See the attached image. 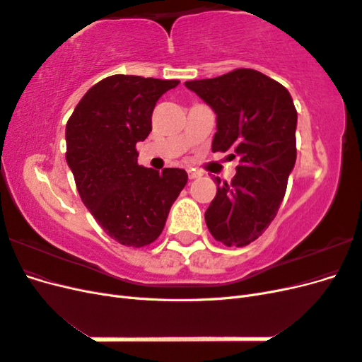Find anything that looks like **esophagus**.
I'll list each match as a JSON object with an SVG mask.
<instances>
[{"label":"esophagus","mask_w":362,"mask_h":362,"mask_svg":"<svg viewBox=\"0 0 362 362\" xmlns=\"http://www.w3.org/2000/svg\"><path fill=\"white\" fill-rule=\"evenodd\" d=\"M187 173H189V178H190V180H196V178L202 177V173H201L199 170H194V169H190Z\"/></svg>","instance_id":"esophagus-1"}]
</instances>
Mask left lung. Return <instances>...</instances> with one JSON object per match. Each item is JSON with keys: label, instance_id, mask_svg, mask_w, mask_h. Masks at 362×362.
Returning a JSON list of instances; mask_svg holds the SVG:
<instances>
[{"label": "left lung", "instance_id": "left-lung-1", "mask_svg": "<svg viewBox=\"0 0 362 362\" xmlns=\"http://www.w3.org/2000/svg\"><path fill=\"white\" fill-rule=\"evenodd\" d=\"M185 87L217 115L213 152L233 149L240 164L231 182L216 178L205 222L217 242L242 247L275 218L296 163V112L290 92L255 69H234ZM229 156V157H231Z\"/></svg>", "mask_w": 362, "mask_h": 362}]
</instances>
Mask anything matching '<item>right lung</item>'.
Wrapping results in <instances>:
<instances>
[{
    "label": "right lung",
    "instance_id": "right-lung-1",
    "mask_svg": "<svg viewBox=\"0 0 362 362\" xmlns=\"http://www.w3.org/2000/svg\"><path fill=\"white\" fill-rule=\"evenodd\" d=\"M178 84L137 75L107 76L87 90L66 124V161L80 198L124 246L156 242L187 184L184 169L139 166L136 149L151 133L160 96Z\"/></svg>",
    "mask_w": 362,
    "mask_h": 362
}]
</instances>
